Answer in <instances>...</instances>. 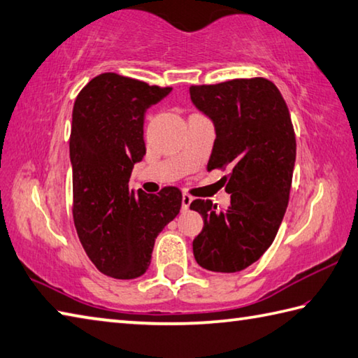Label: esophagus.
Listing matches in <instances>:
<instances>
[{
  "label": "esophagus",
  "instance_id": "esophagus-1",
  "mask_svg": "<svg viewBox=\"0 0 358 358\" xmlns=\"http://www.w3.org/2000/svg\"><path fill=\"white\" fill-rule=\"evenodd\" d=\"M192 201H194V199L191 197V195L183 194V197H181V208H183V211H187Z\"/></svg>",
  "mask_w": 358,
  "mask_h": 358
}]
</instances>
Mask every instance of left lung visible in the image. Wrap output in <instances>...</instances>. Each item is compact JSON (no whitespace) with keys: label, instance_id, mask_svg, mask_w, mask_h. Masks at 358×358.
<instances>
[{"label":"left lung","instance_id":"left-lung-1","mask_svg":"<svg viewBox=\"0 0 358 358\" xmlns=\"http://www.w3.org/2000/svg\"><path fill=\"white\" fill-rule=\"evenodd\" d=\"M189 94L214 124L208 171L231 169L223 177L228 208L211 200L191 203L203 217L194 257L209 271L236 273L268 250L281 227L296 159L295 131L279 90L262 77L192 85Z\"/></svg>","mask_w":358,"mask_h":358}]
</instances>
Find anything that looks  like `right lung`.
<instances>
[{
  "label": "right lung",
  "instance_id": "obj_1",
  "mask_svg": "<svg viewBox=\"0 0 358 358\" xmlns=\"http://www.w3.org/2000/svg\"><path fill=\"white\" fill-rule=\"evenodd\" d=\"M172 88L115 73L88 82L73 108L69 158L77 236L96 268L115 279L143 276L155 239L181 208L180 189L129 191L145 155L144 117Z\"/></svg>",
  "mask_w": 358,
  "mask_h": 358
}]
</instances>
